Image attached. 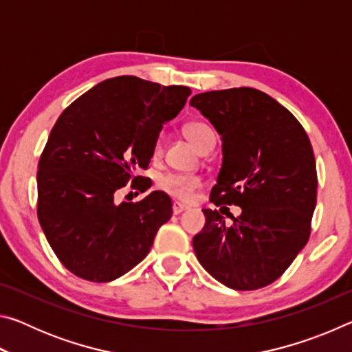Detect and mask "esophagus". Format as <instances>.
<instances>
[{
  "instance_id": "1",
  "label": "esophagus",
  "mask_w": 352,
  "mask_h": 352,
  "mask_svg": "<svg viewBox=\"0 0 352 352\" xmlns=\"http://www.w3.org/2000/svg\"><path fill=\"white\" fill-rule=\"evenodd\" d=\"M186 210H188V206L178 204V201H174V205H172V212H174V214H180V212L186 211Z\"/></svg>"
}]
</instances>
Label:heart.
Instances as JSON below:
<instances>
[{
	"instance_id": "obj_1",
	"label": "heart",
	"mask_w": 352,
	"mask_h": 352,
	"mask_svg": "<svg viewBox=\"0 0 352 352\" xmlns=\"http://www.w3.org/2000/svg\"><path fill=\"white\" fill-rule=\"evenodd\" d=\"M184 133H186L190 142L199 148V151H205L208 146H214L216 142V135H214L212 129L205 122L192 121L184 126ZM164 151V133H158L157 138L153 141L152 146V155L153 158H160ZM201 178L197 175L189 174H177V172H168L158 178L157 186L163 190V192L169 194L170 197L182 201H189L194 197L195 190L201 186Z\"/></svg>"
}]
</instances>
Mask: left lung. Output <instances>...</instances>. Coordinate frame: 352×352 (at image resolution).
I'll return each instance as SVG.
<instances>
[{"mask_svg":"<svg viewBox=\"0 0 352 352\" xmlns=\"http://www.w3.org/2000/svg\"><path fill=\"white\" fill-rule=\"evenodd\" d=\"M189 104L222 136L223 162L211 201L242 208L231 226L217 210H204L195 256L226 287H265L311 236L318 184L311 141L285 107L256 88L200 93Z\"/></svg>","mask_w":352,"mask_h":352,"instance_id":"obj_1","label":"left lung"}]
</instances>
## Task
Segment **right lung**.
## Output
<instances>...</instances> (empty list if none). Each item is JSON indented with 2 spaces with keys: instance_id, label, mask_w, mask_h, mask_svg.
<instances>
[{
  "instance_id": "1",
  "label": "right lung",
  "mask_w": 352,
  "mask_h": 352,
  "mask_svg": "<svg viewBox=\"0 0 352 352\" xmlns=\"http://www.w3.org/2000/svg\"><path fill=\"white\" fill-rule=\"evenodd\" d=\"M190 94L188 87L118 76L98 83L63 110L41 152L37 216L65 269L93 283L132 270L151 252L172 201L153 190L136 204H115L132 182L144 192L152 146Z\"/></svg>"
}]
</instances>
